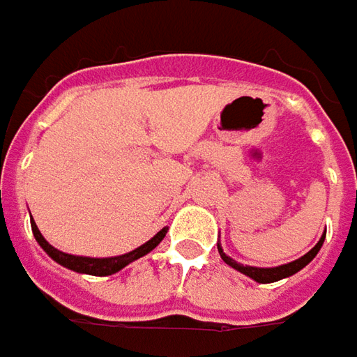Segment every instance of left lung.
<instances>
[{"mask_svg": "<svg viewBox=\"0 0 357 357\" xmlns=\"http://www.w3.org/2000/svg\"><path fill=\"white\" fill-rule=\"evenodd\" d=\"M326 235L320 237V241L314 245L310 251L306 252L304 257L301 259H296V261H292V263H287V264H280V266H249V264H241L237 263L235 259H231L229 255L223 252V247H221V243H217V251L221 255V259L229 264V266H233L235 271H239L243 273L245 277L252 278V280H257V282H261V284H266V282H277L280 278H287V277H292V275H296L298 271H302L306 264L312 261L314 257L318 255L320 251V247H322V243H324Z\"/></svg>", "mask_w": 357, "mask_h": 357, "instance_id": "1", "label": "left lung"}]
</instances>
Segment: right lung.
<instances>
[{
	"mask_svg": "<svg viewBox=\"0 0 357 357\" xmlns=\"http://www.w3.org/2000/svg\"><path fill=\"white\" fill-rule=\"evenodd\" d=\"M33 229V235H35V239L37 243L41 245V249H43L55 263H59L61 266H65V268H70V271H75V273H82V275H93V277H108V275H114L118 271H122L126 264L134 263V261H138L140 257L144 255H148L150 251H154L155 247L162 243V239L166 237L167 227L160 229L158 233H155L154 237L150 241H146L144 245H140L138 249H134V251L126 252V255H118V257H102V259H94V257H79V255H68V252H63L55 249L53 245H49L47 239H45L43 235H41V231L37 229L35 225V221L31 223Z\"/></svg>",
	"mask_w": 357,
	"mask_h": 357,
	"instance_id": "1",
	"label": "right lung"
}]
</instances>
